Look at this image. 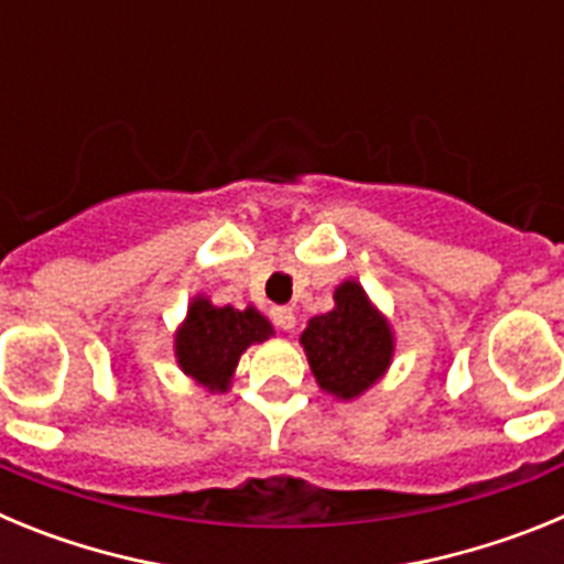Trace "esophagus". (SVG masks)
Segmentation results:
<instances>
[{
  "label": "esophagus",
  "instance_id": "1",
  "mask_svg": "<svg viewBox=\"0 0 564 564\" xmlns=\"http://www.w3.org/2000/svg\"><path fill=\"white\" fill-rule=\"evenodd\" d=\"M271 318H273V325L282 327V330L288 333L296 327V313H293V307H271Z\"/></svg>",
  "mask_w": 564,
  "mask_h": 564
}]
</instances>
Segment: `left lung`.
<instances>
[{
    "instance_id": "left-lung-1",
    "label": "left lung",
    "mask_w": 564,
    "mask_h": 564,
    "mask_svg": "<svg viewBox=\"0 0 564 564\" xmlns=\"http://www.w3.org/2000/svg\"><path fill=\"white\" fill-rule=\"evenodd\" d=\"M299 344L318 387L338 401H356L372 390L395 358L390 318L358 279H344L333 291V311L313 316Z\"/></svg>"
}]
</instances>
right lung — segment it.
Here are the masks:
<instances>
[{
	"label": "right lung",
	"instance_id": "add662e5",
	"mask_svg": "<svg viewBox=\"0 0 564 564\" xmlns=\"http://www.w3.org/2000/svg\"><path fill=\"white\" fill-rule=\"evenodd\" d=\"M271 336L273 325L253 305L220 307L206 293H194L186 318L174 330V361L203 390L228 392L242 352Z\"/></svg>",
	"mask_w": 564,
	"mask_h": 564
}]
</instances>
